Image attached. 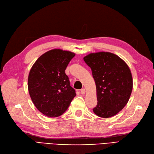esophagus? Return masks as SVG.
Segmentation results:
<instances>
[{
  "label": "esophagus",
  "instance_id": "obj_1",
  "mask_svg": "<svg viewBox=\"0 0 154 154\" xmlns=\"http://www.w3.org/2000/svg\"><path fill=\"white\" fill-rule=\"evenodd\" d=\"M80 93L82 94H85V88H82L80 90Z\"/></svg>",
  "mask_w": 154,
  "mask_h": 154
}]
</instances>
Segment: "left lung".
Returning <instances> with one entry per match:
<instances>
[{
    "mask_svg": "<svg viewBox=\"0 0 154 154\" xmlns=\"http://www.w3.org/2000/svg\"><path fill=\"white\" fill-rule=\"evenodd\" d=\"M91 69L97 92L93 112L101 118L117 114L127 105L133 82L128 66L117 55L108 52L91 53L83 58Z\"/></svg>",
    "mask_w": 154,
    "mask_h": 154,
    "instance_id": "left-lung-1",
    "label": "left lung"
}]
</instances>
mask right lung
Listing matches in <instances>:
<instances>
[{
    "label": "right lung",
    "mask_w": 154,
    "mask_h": 154,
    "mask_svg": "<svg viewBox=\"0 0 154 154\" xmlns=\"http://www.w3.org/2000/svg\"><path fill=\"white\" fill-rule=\"evenodd\" d=\"M75 54L61 49L48 51L38 58L28 76V90L34 105L50 118L62 115L76 96L65 70Z\"/></svg>",
    "instance_id": "add662e5"
}]
</instances>
